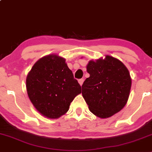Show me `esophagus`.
I'll list each match as a JSON object with an SVG mask.
<instances>
[{
  "mask_svg": "<svg viewBox=\"0 0 152 152\" xmlns=\"http://www.w3.org/2000/svg\"><path fill=\"white\" fill-rule=\"evenodd\" d=\"M83 81H84V80L83 79H79L78 80V83H79V84L81 85V86H82V84H83Z\"/></svg>",
  "mask_w": 152,
  "mask_h": 152,
  "instance_id": "esophagus-1",
  "label": "esophagus"
}]
</instances>
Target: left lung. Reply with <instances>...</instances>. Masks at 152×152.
Instances as JSON below:
<instances>
[{
  "mask_svg": "<svg viewBox=\"0 0 152 152\" xmlns=\"http://www.w3.org/2000/svg\"><path fill=\"white\" fill-rule=\"evenodd\" d=\"M86 71L90 76L82 85V96L91 112L106 118L121 111L126 104L132 86L126 66L106 55L104 58L89 61Z\"/></svg>",
  "mask_w": 152,
  "mask_h": 152,
  "instance_id": "left-lung-1",
  "label": "left lung"
}]
</instances>
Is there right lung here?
Here are the masks:
<instances>
[{
	"label": "right lung",
	"instance_id": "add662e5",
	"mask_svg": "<svg viewBox=\"0 0 152 152\" xmlns=\"http://www.w3.org/2000/svg\"><path fill=\"white\" fill-rule=\"evenodd\" d=\"M29 99L41 115L58 118L69 109L81 88L66 63L57 54H49L37 61L26 77Z\"/></svg>",
	"mask_w": 152,
	"mask_h": 152
}]
</instances>
